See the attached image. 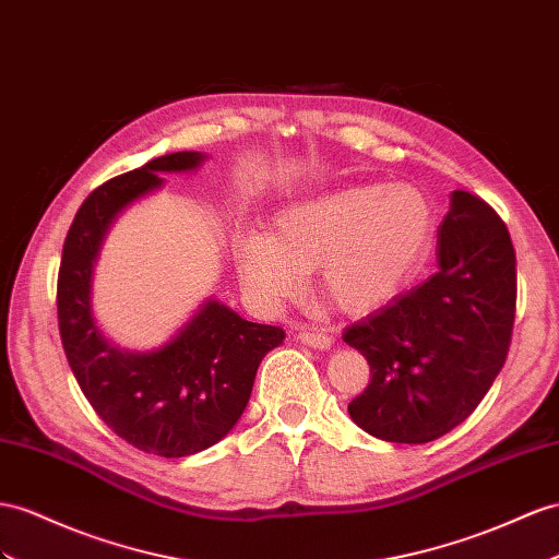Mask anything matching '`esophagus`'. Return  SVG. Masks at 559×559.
<instances>
[{
  "label": "esophagus",
  "mask_w": 559,
  "mask_h": 559,
  "mask_svg": "<svg viewBox=\"0 0 559 559\" xmlns=\"http://www.w3.org/2000/svg\"><path fill=\"white\" fill-rule=\"evenodd\" d=\"M297 337L302 340L305 345H309V347H313V349H321V352L331 349V347L335 345V340H333L331 335L323 333V331H317V328H299Z\"/></svg>",
  "instance_id": "esophagus-1"
}]
</instances>
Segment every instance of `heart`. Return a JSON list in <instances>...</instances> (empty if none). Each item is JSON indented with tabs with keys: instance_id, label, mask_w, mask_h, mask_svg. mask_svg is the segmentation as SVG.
Segmentation results:
<instances>
[{
	"instance_id": "1",
	"label": "heart",
	"mask_w": 559,
	"mask_h": 559,
	"mask_svg": "<svg viewBox=\"0 0 559 559\" xmlns=\"http://www.w3.org/2000/svg\"><path fill=\"white\" fill-rule=\"evenodd\" d=\"M437 231L429 195L411 183H364L299 200L271 224V234H240L234 262L262 305L278 307L319 271L328 302L368 313L402 293Z\"/></svg>"
}]
</instances>
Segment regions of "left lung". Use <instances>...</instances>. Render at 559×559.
I'll return each mask as SVG.
<instances>
[{
  "mask_svg": "<svg viewBox=\"0 0 559 559\" xmlns=\"http://www.w3.org/2000/svg\"><path fill=\"white\" fill-rule=\"evenodd\" d=\"M437 236V274L342 335L370 366L349 416L384 441L451 432L479 406L510 349L518 269L508 226L481 198L453 191Z\"/></svg>",
  "mask_w": 559,
  "mask_h": 559,
  "instance_id": "8db88e82",
  "label": "left lung"
}]
</instances>
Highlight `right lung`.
I'll return each instance as SVG.
<instances>
[{
  "mask_svg": "<svg viewBox=\"0 0 559 559\" xmlns=\"http://www.w3.org/2000/svg\"><path fill=\"white\" fill-rule=\"evenodd\" d=\"M205 153H169L106 181L78 210L59 269V328L80 390L112 432L139 451L183 457L210 449L231 432L264 356L285 333L240 319L207 299L181 331L153 352L110 342L92 309L94 264L118 214L157 191L165 171H191Z\"/></svg>",
  "mask_w": 559,
  "mask_h": 559,
  "instance_id": "add662e5",
  "label": "right lung"
}]
</instances>
